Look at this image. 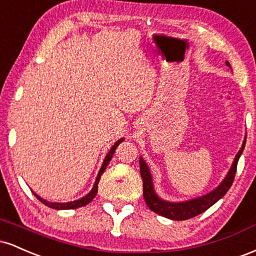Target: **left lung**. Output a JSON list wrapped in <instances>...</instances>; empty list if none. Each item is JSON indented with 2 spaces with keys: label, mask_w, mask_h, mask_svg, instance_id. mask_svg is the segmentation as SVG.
<instances>
[{
  "label": "left lung",
  "mask_w": 256,
  "mask_h": 256,
  "mask_svg": "<svg viewBox=\"0 0 256 256\" xmlns=\"http://www.w3.org/2000/svg\"><path fill=\"white\" fill-rule=\"evenodd\" d=\"M226 64L230 66V64H228V61H226ZM244 146L246 140H243L242 148L240 149V152H237V155L234 156V162H232L230 171H228L226 177L224 178V180L220 183V185L216 189L206 194V195L201 196V198H192L184 202H168L158 198L154 190L152 178L150 171H149L148 168V165H146V161L143 160V158H140V177H142L143 180V198H144V201L146 206L149 207V210L158 213V216H165V218L172 220H186L204 213V210H207L208 208L210 207V206H213L216 201H219L231 188L232 183H234V174H236L237 164H238L240 156L242 155Z\"/></svg>",
  "instance_id": "1"
}]
</instances>
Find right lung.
<instances>
[{
  "label": "right lung",
  "instance_id": "obj_1",
  "mask_svg": "<svg viewBox=\"0 0 256 256\" xmlns=\"http://www.w3.org/2000/svg\"><path fill=\"white\" fill-rule=\"evenodd\" d=\"M124 140V138H120L119 140H116V143H114V146H112L110 150L108 152V154L106 155L104 160V164H102L101 166V170H100L98 177H96V180H95V184H94V188L91 189V192L88 194V195H85L84 198L77 200V201H72V202H66V204H58V202H48L46 201V200H43L42 198H40V196L37 195V194L34 192V195L36 196V198L40 200V202H42L43 204L48 206V207L50 208H54V210H76V208H79V207H84V206H86L88 204H90L91 201H92L94 198L96 196V194H98V182L100 179H101V176L104 174V172L106 171V167L108 166V164H110V161L112 160V158H113V154L114 152H116V149L118 148V146L120 143Z\"/></svg>",
  "mask_w": 256,
  "mask_h": 256
}]
</instances>
